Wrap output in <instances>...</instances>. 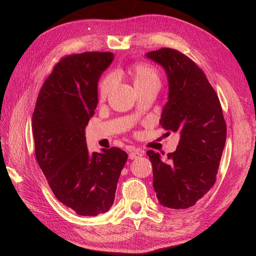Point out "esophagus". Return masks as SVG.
Returning a JSON list of instances; mask_svg holds the SVG:
<instances>
[{
	"label": "esophagus",
	"mask_w": 256,
	"mask_h": 256,
	"mask_svg": "<svg viewBox=\"0 0 256 256\" xmlns=\"http://www.w3.org/2000/svg\"><path fill=\"white\" fill-rule=\"evenodd\" d=\"M143 154H144V152L142 150H140V148H136V150H134L132 152H129V158L131 159V160H134V159H138V158H140V157H142L143 156Z\"/></svg>",
	"instance_id": "34e87169"
}]
</instances>
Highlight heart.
Instances as JSON below:
<instances>
[{"label": "heart", "instance_id": "heart-1", "mask_svg": "<svg viewBox=\"0 0 256 256\" xmlns=\"http://www.w3.org/2000/svg\"><path fill=\"white\" fill-rule=\"evenodd\" d=\"M130 74L132 76L134 86L138 84L145 83L150 80H158V76L156 70L150 65L146 64H136L130 68ZM114 85V78L112 76H106L102 79V81L99 84V98L106 99L109 96L110 92Z\"/></svg>", "mask_w": 256, "mask_h": 256}]
</instances>
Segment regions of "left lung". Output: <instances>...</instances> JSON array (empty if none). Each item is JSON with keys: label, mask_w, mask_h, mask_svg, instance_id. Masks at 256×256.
Masks as SVG:
<instances>
[{"label": "left lung", "mask_w": 256, "mask_h": 256, "mask_svg": "<svg viewBox=\"0 0 256 256\" xmlns=\"http://www.w3.org/2000/svg\"><path fill=\"white\" fill-rule=\"evenodd\" d=\"M146 58L164 67L168 76V97L160 125L180 136L176 150L166 159L147 152L152 186L162 206L189 208L216 182L226 140L222 108L202 69L182 52L161 48L147 52Z\"/></svg>", "instance_id": "left-lung-1"}]
</instances>
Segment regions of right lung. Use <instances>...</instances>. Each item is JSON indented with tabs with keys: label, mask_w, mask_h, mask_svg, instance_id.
<instances>
[{
	"label": "right lung",
	"mask_w": 256,
	"mask_h": 256,
	"mask_svg": "<svg viewBox=\"0 0 256 256\" xmlns=\"http://www.w3.org/2000/svg\"><path fill=\"white\" fill-rule=\"evenodd\" d=\"M111 52L62 58L46 79L32 118L36 160L54 196L80 216L106 212L128 154L118 147L90 152L85 127L98 102V81Z\"/></svg>",
	"instance_id": "1"
}]
</instances>
